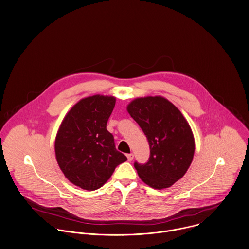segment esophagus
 Returning a JSON list of instances; mask_svg holds the SVG:
<instances>
[{"mask_svg": "<svg viewBox=\"0 0 249 249\" xmlns=\"http://www.w3.org/2000/svg\"><path fill=\"white\" fill-rule=\"evenodd\" d=\"M126 157H127L128 161H132V160H133V159H134V155H133V154H128Z\"/></svg>", "mask_w": 249, "mask_h": 249, "instance_id": "1", "label": "esophagus"}]
</instances>
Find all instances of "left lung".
<instances>
[{"label":"left lung","instance_id":"1","mask_svg":"<svg viewBox=\"0 0 249 249\" xmlns=\"http://www.w3.org/2000/svg\"><path fill=\"white\" fill-rule=\"evenodd\" d=\"M126 109L151 150L147 163H134L140 178L156 189L170 187L184 176L193 160L195 142L187 121L162 96L138 97Z\"/></svg>","mask_w":249,"mask_h":249}]
</instances>
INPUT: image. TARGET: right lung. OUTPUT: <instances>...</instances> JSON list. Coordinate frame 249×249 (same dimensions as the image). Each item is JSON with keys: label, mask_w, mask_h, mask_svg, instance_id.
Returning a JSON list of instances; mask_svg holds the SVG:
<instances>
[{"label": "right lung", "mask_w": 249, "mask_h": 249, "mask_svg": "<svg viewBox=\"0 0 249 249\" xmlns=\"http://www.w3.org/2000/svg\"><path fill=\"white\" fill-rule=\"evenodd\" d=\"M116 97L95 94L79 100L64 118L55 140L56 160L65 177L86 190L101 187L127 160L107 130Z\"/></svg>", "instance_id": "obj_1"}]
</instances>
